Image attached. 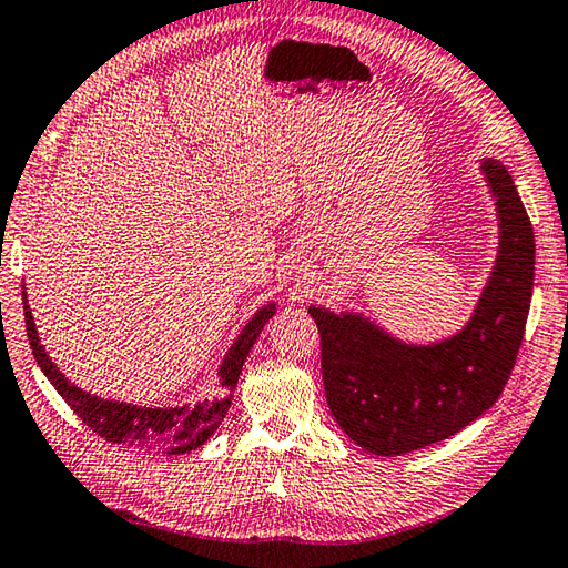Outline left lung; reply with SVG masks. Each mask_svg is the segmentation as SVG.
<instances>
[{
  "label": "left lung",
  "instance_id": "1",
  "mask_svg": "<svg viewBox=\"0 0 568 568\" xmlns=\"http://www.w3.org/2000/svg\"><path fill=\"white\" fill-rule=\"evenodd\" d=\"M480 172L497 211V255L455 335L416 344L354 310L307 307L327 406L366 453L396 458L455 436L495 406L513 374L535 287V231L505 164L483 158Z\"/></svg>",
  "mask_w": 568,
  "mask_h": 568
}]
</instances>
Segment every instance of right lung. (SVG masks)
Segmentation results:
<instances>
[{"label":"right lung","mask_w":568,"mask_h":568,"mask_svg":"<svg viewBox=\"0 0 568 568\" xmlns=\"http://www.w3.org/2000/svg\"><path fill=\"white\" fill-rule=\"evenodd\" d=\"M21 303H24L27 335L33 359L41 366V372L47 374V379L53 384L55 392L63 396V402L75 410L78 418H81L88 428H93V433H98L100 438L118 443V446H132L166 455L192 453L214 436L221 420L229 414L233 388H236L243 362H246L251 347L255 339H258L261 329L265 327V322H268L277 310L273 300L268 305L255 310L253 317L246 322V327H243L236 342L231 344L224 362L219 366L216 388L209 396H204L202 402L182 406H138L100 398L69 382V376L51 362L47 349H43L27 303V291H21Z\"/></svg>","instance_id":"obj_1"}]
</instances>
